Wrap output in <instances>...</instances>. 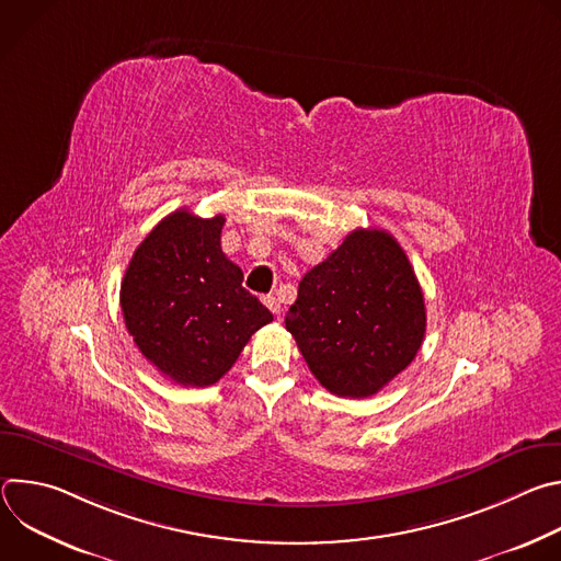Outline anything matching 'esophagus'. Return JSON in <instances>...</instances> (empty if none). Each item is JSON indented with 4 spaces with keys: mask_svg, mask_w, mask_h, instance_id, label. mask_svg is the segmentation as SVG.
Returning a JSON list of instances; mask_svg holds the SVG:
<instances>
[{
    "mask_svg": "<svg viewBox=\"0 0 561 561\" xmlns=\"http://www.w3.org/2000/svg\"><path fill=\"white\" fill-rule=\"evenodd\" d=\"M264 304L268 306L271 312H275V314L282 312V304H279V299H277L275 295H266V297H264Z\"/></svg>",
    "mask_w": 561,
    "mask_h": 561,
    "instance_id": "esophagus-1",
    "label": "esophagus"
}]
</instances>
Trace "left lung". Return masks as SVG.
Returning <instances> with one entry per match:
<instances>
[{
    "label": "left lung",
    "mask_w": 561,
    "mask_h": 561,
    "mask_svg": "<svg viewBox=\"0 0 561 561\" xmlns=\"http://www.w3.org/2000/svg\"><path fill=\"white\" fill-rule=\"evenodd\" d=\"M286 331L333 394L379 392L415 359L426 333L424 293L404 249L386 230H353L301 277Z\"/></svg>",
    "instance_id": "1"
}]
</instances>
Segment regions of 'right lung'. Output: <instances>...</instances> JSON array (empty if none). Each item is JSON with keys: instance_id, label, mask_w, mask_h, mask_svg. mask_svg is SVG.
I'll return each mask as SVG.
<instances>
[{"instance_id": "add662e5", "label": "right lung", "mask_w": 561, "mask_h": 561, "mask_svg": "<svg viewBox=\"0 0 561 561\" xmlns=\"http://www.w3.org/2000/svg\"><path fill=\"white\" fill-rule=\"evenodd\" d=\"M224 215L180 208L133 253L122 279L124 322L139 353L182 386L219 381L273 312L221 251Z\"/></svg>"}]
</instances>
